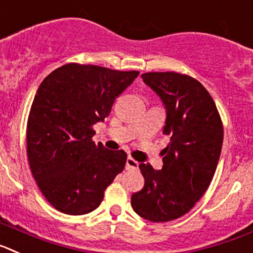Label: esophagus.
Segmentation results:
<instances>
[{"instance_id": "esophagus-1", "label": "esophagus", "mask_w": 253, "mask_h": 253, "mask_svg": "<svg viewBox=\"0 0 253 253\" xmlns=\"http://www.w3.org/2000/svg\"><path fill=\"white\" fill-rule=\"evenodd\" d=\"M139 168V162H136L135 159H132L131 157L127 158L126 160V169H137Z\"/></svg>"}]
</instances>
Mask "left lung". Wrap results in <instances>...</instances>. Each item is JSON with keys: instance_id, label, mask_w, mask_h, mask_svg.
<instances>
[{"instance_id": "left-lung-1", "label": "left lung", "mask_w": 253, "mask_h": 253, "mask_svg": "<svg viewBox=\"0 0 253 253\" xmlns=\"http://www.w3.org/2000/svg\"><path fill=\"white\" fill-rule=\"evenodd\" d=\"M141 78L166 107L163 133L170 141L162 151L160 170L139 166L145 184L131 205L146 220L170 221L190 211L208 190L220 157L223 124L211 95L196 79L178 72H146Z\"/></svg>"}]
</instances>
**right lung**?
Listing matches in <instances>:
<instances>
[{
  "label": "right lung",
  "instance_id": "right-lung-1",
  "mask_svg": "<svg viewBox=\"0 0 253 253\" xmlns=\"http://www.w3.org/2000/svg\"><path fill=\"white\" fill-rule=\"evenodd\" d=\"M137 75L67 63L39 85L28 118L26 153L39 190L58 211L95 210L124 170L127 154L96 145L93 126L108 117L114 99Z\"/></svg>",
  "mask_w": 253,
  "mask_h": 253
}]
</instances>
